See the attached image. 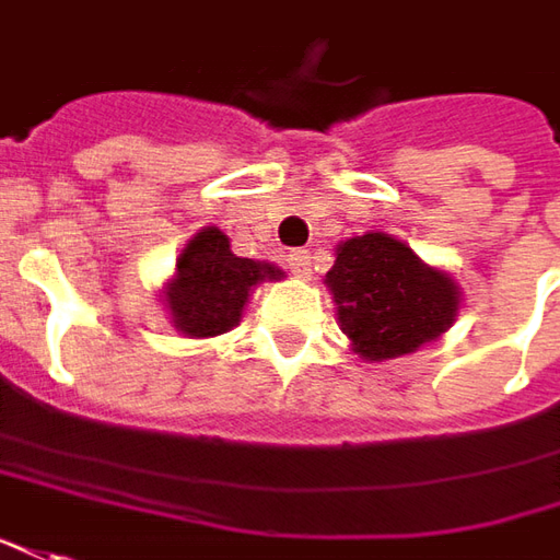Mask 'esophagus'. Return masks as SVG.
<instances>
[{
	"label": "esophagus",
	"mask_w": 560,
	"mask_h": 560,
	"mask_svg": "<svg viewBox=\"0 0 560 560\" xmlns=\"http://www.w3.org/2000/svg\"><path fill=\"white\" fill-rule=\"evenodd\" d=\"M287 265L295 277H302V280L311 277V253H307V249H292L287 258Z\"/></svg>",
	"instance_id": "34e87169"
}]
</instances>
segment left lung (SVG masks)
<instances>
[{"mask_svg":"<svg viewBox=\"0 0 560 560\" xmlns=\"http://www.w3.org/2000/svg\"><path fill=\"white\" fill-rule=\"evenodd\" d=\"M326 287L350 350L365 362L408 357L442 338L464 302L445 268L427 265L408 243L384 231L338 243Z\"/></svg>","mask_w":560,"mask_h":560,"instance_id":"8db88e82","label":"left lung"}]
</instances>
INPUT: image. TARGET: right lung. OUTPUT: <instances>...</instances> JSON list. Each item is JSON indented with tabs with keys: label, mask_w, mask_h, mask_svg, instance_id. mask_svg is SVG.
Wrapping results in <instances>:
<instances>
[{
	"label": "right lung",
	"mask_w": 560,
	"mask_h": 560,
	"mask_svg": "<svg viewBox=\"0 0 560 560\" xmlns=\"http://www.w3.org/2000/svg\"><path fill=\"white\" fill-rule=\"evenodd\" d=\"M283 277L287 273L271 261L234 256L229 234L207 225L183 246L173 277L161 289V302L179 335L215 338L241 323L258 283Z\"/></svg>",
	"instance_id": "1"
}]
</instances>
